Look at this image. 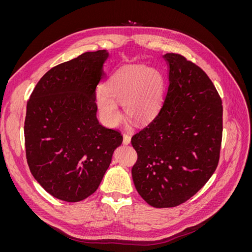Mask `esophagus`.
<instances>
[{
    "instance_id": "34e87169",
    "label": "esophagus",
    "mask_w": 252,
    "mask_h": 252,
    "mask_svg": "<svg viewBox=\"0 0 252 252\" xmlns=\"http://www.w3.org/2000/svg\"><path fill=\"white\" fill-rule=\"evenodd\" d=\"M130 142H131V136L129 135V134L124 133L123 134V144L124 145H128V144H130Z\"/></svg>"
}]
</instances>
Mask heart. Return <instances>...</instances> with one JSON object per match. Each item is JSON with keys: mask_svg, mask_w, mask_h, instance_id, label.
Masks as SVG:
<instances>
[{"mask_svg": "<svg viewBox=\"0 0 252 252\" xmlns=\"http://www.w3.org/2000/svg\"><path fill=\"white\" fill-rule=\"evenodd\" d=\"M163 97V78L152 68L130 65L122 68L96 93V106L102 121L108 126H116L122 113L119 103L131 120L144 123L156 117Z\"/></svg>", "mask_w": 252, "mask_h": 252, "instance_id": "obj_1", "label": "heart"}]
</instances>
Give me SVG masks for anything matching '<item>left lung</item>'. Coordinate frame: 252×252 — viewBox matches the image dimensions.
<instances>
[{"mask_svg": "<svg viewBox=\"0 0 252 252\" xmlns=\"http://www.w3.org/2000/svg\"><path fill=\"white\" fill-rule=\"evenodd\" d=\"M169 86L162 109L131 139L136 191L156 208L175 207L194 195L216 171L222 142L223 106L200 67L166 53Z\"/></svg>", "mask_w": 252, "mask_h": 252, "instance_id": "obj_1", "label": "left lung"}]
</instances>
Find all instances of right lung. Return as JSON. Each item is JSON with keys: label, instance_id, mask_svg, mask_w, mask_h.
I'll list each match as a JSON object with an SVG mask.
<instances>
[{"label": "right lung", "instance_id": "1", "mask_svg": "<svg viewBox=\"0 0 252 252\" xmlns=\"http://www.w3.org/2000/svg\"><path fill=\"white\" fill-rule=\"evenodd\" d=\"M107 50L85 52L43 75L27 103V163L52 196L74 203L100 186L123 135L96 118L95 88L105 78Z\"/></svg>", "mask_w": 252, "mask_h": 252}]
</instances>
